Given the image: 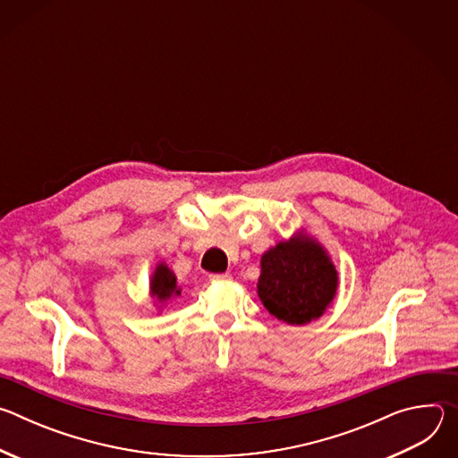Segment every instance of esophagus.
Here are the masks:
<instances>
[{
	"instance_id": "34e87169",
	"label": "esophagus",
	"mask_w": 458,
	"mask_h": 458,
	"mask_svg": "<svg viewBox=\"0 0 458 458\" xmlns=\"http://www.w3.org/2000/svg\"><path fill=\"white\" fill-rule=\"evenodd\" d=\"M232 279V274H214L210 276V281H230Z\"/></svg>"
}]
</instances>
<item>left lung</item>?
<instances>
[{"instance_id": "left-lung-1", "label": "left lung", "mask_w": 458, "mask_h": 458, "mask_svg": "<svg viewBox=\"0 0 458 458\" xmlns=\"http://www.w3.org/2000/svg\"><path fill=\"white\" fill-rule=\"evenodd\" d=\"M339 290V272L317 237L299 228L260 257L257 295L276 318L302 326L330 308Z\"/></svg>"}]
</instances>
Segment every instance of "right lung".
Instances as JSON below:
<instances>
[{
    "mask_svg": "<svg viewBox=\"0 0 458 458\" xmlns=\"http://www.w3.org/2000/svg\"><path fill=\"white\" fill-rule=\"evenodd\" d=\"M148 295L156 306V311L161 313L163 308L175 297L181 295V286L177 284L175 274L168 268L165 260L156 265L148 279Z\"/></svg>",
    "mask_w": 458,
    "mask_h": 458,
    "instance_id": "1",
    "label": "right lung"
}]
</instances>
